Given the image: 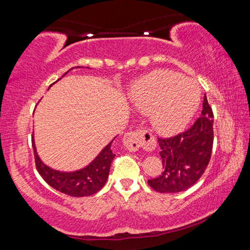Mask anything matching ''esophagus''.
<instances>
[{"instance_id":"1","label":"esophagus","mask_w":250,"mask_h":250,"mask_svg":"<svg viewBox=\"0 0 250 250\" xmlns=\"http://www.w3.org/2000/svg\"><path fill=\"white\" fill-rule=\"evenodd\" d=\"M124 146L129 151H137L142 147L146 151H152L156 146V141L153 135L149 131L143 129H137L130 131L124 135Z\"/></svg>"}]
</instances>
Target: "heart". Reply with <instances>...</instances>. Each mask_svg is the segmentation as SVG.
Returning <instances> with one entry per match:
<instances>
[{
  "label": "heart",
  "instance_id": "heart-1",
  "mask_svg": "<svg viewBox=\"0 0 250 250\" xmlns=\"http://www.w3.org/2000/svg\"><path fill=\"white\" fill-rule=\"evenodd\" d=\"M131 96L139 111L151 115L152 125L162 134L183 129L200 100V91L192 80L167 70L154 71L139 80Z\"/></svg>",
  "mask_w": 250,
  "mask_h": 250
}]
</instances>
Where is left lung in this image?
<instances>
[{
  "label": "left lung",
  "instance_id": "obj_1",
  "mask_svg": "<svg viewBox=\"0 0 250 250\" xmlns=\"http://www.w3.org/2000/svg\"><path fill=\"white\" fill-rule=\"evenodd\" d=\"M213 110L205 96L202 116L188 130L170 138H158L164 170L155 179L147 180L154 191H185L203 175L213 150Z\"/></svg>",
  "mask_w": 250,
  "mask_h": 250
}]
</instances>
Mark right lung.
<instances>
[{"label": "right lung", "mask_w": 250, "mask_h": 250, "mask_svg": "<svg viewBox=\"0 0 250 250\" xmlns=\"http://www.w3.org/2000/svg\"><path fill=\"white\" fill-rule=\"evenodd\" d=\"M111 143L112 141L105 146L98 156L86 167L75 172H61L53 170L42 162L40 156L37 155L34 137L32 138L35 166L40 175L53 188L74 197L90 196L104 188L108 179L111 162L116 156L111 150Z\"/></svg>", "instance_id": "1"}]
</instances>
